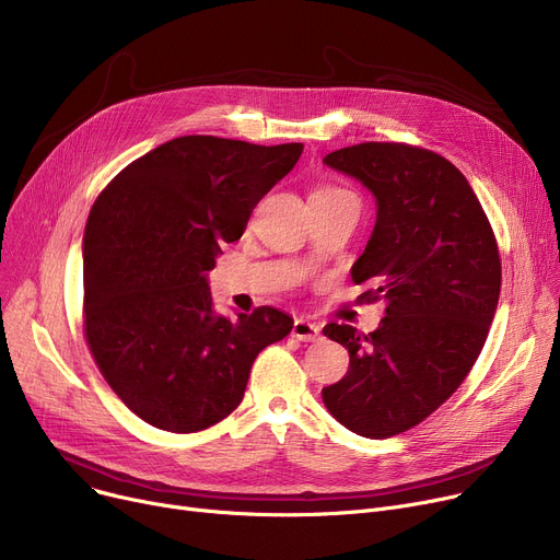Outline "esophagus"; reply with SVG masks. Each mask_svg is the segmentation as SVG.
<instances>
[{"label":"esophagus","mask_w":560,"mask_h":560,"mask_svg":"<svg viewBox=\"0 0 560 560\" xmlns=\"http://www.w3.org/2000/svg\"><path fill=\"white\" fill-rule=\"evenodd\" d=\"M292 336H295L298 340H304V342H313L319 338V327L315 325V322L298 317L295 325H292Z\"/></svg>","instance_id":"obj_1"}]
</instances>
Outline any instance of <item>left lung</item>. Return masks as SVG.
<instances>
[{
  "instance_id": "left-lung-1",
  "label": "left lung",
  "mask_w": 560,
  "mask_h": 560,
  "mask_svg": "<svg viewBox=\"0 0 560 560\" xmlns=\"http://www.w3.org/2000/svg\"><path fill=\"white\" fill-rule=\"evenodd\" d=\"M325 165L365 186L376 222L351 279L386 304L378 329L349 325L325 336L349 351V370L322 388L329 413L365 438L420 424L452 397L479 359L502 288L490 222L463 172L429 150L363 142Z\"/></svg>"
}]
</instances>
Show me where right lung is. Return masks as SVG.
Here are the masks:
<instances>
[{
  "label": "right lung",
  "mask_w": 560,
  "mask_h": 560,
  "mask_svg": "<svg viewBox=\"0 0 560 560\" xmlns=\"http://www.w3.org/2000/svg\"><path fill=\"white\" fill-rule=\"evenodd\" d=\"M302 150L182 136L129 163L93 203L83 331L108 386L147 424H218L243 401L258 351L290 334L292 317L272 306L220 315L209 272Z\"/></svg>",
  "instance_id": "1"
}]
</instances>
